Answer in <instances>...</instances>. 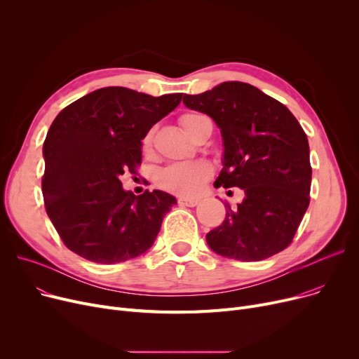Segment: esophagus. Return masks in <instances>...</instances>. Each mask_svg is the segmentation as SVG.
Listing matches in <instances>:
<instances>
[{
    "mask_svg": "<svg viewBox=\"0 0 359 359\" xmlns=\"http://www.w3.org/2000/svg\"><path fill=\"white\" fill-rule=\"evenodd\" d=\"M198 203H199L198 199H184V198H180V199H179V205L191 206V208H194V206H196Z\"/></svg>",
    "mask_w": 359,
    "mask_h": 359,
    "instance_id": "34e87169",
    "label": "esophagus"
}]
</instances>
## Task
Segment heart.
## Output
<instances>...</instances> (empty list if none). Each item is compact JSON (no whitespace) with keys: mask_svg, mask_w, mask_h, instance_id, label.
<instances>
[{"mask_svg":"<svg viewBox=\"0 0 359 359\" xmlns=\"http://www.w3.org/2000/svg\"><path fill=\"white\" fill-rule=\"evenodd\" d=\"M201 118L205 116L195 115V113H187V115L182 116L180 123L184 129H187ZM151 141H153V132H148L142 141L144 148H148L151 145ZM211 175L212 167L208 161H180L170 164L168 167L161 170V173L158 176V183L170 192H175L183 196H192L201 192L203 183L211 177Z\"/></svg>","mask_w":359,"mask_h":359,"instance_id":"b5f03b06","label":"heart"}]
</instances>
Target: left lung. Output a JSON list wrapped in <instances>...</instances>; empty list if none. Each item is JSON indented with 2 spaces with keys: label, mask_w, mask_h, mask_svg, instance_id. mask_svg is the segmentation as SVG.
I'll use <instances>...</instances> for the list:
<instances>
[{
  "label": "left lung",
  "mask_w": 359,
  "mask_h": 359,
  "mask_svg": "<svg viewBox=\"0 0 359 359\" xmlns=\"http://www.w3.org/2000/svg\"><path fill=\"white\" fill-rule=\"evenodd\" d=\"M183 103L212 118L222 137V168L214 186L240 187L225 219L206 234L219 256L268 259L288 248L310 203L311 165L306 132L292 113L255 86L225 81Z\"/></svg>",
  "instance_id": "left-lung-1"
}]
</instances>
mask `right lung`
<instances>
[{"mask_svg":"<svg viewBox=\"0 0 359 359\" xmlns=\"http://www.w3.org/2000/svg\"><path fill=\"white\" fill-rule=\"evenodd\" d=\"M182 96L104 87L55 118L43 142L42 192L46 214L71 252L110 265L153 246L177 201L163 191L135 196L123 189L121 176L135 173L141 141Z\"/></svg>","mask_w":359,"mask_h":359,"instance_id":"right-lung-1","label":"right lung"}]
</instances>
